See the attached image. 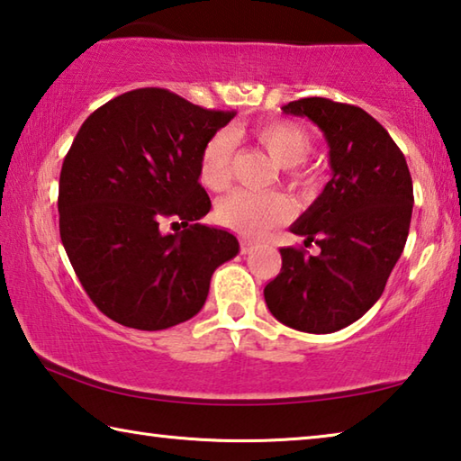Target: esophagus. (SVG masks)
Returning a JSON list of instances; mask_svg holds the SVG:
<instances>
[{
  "label": "esophagus",
  "instance_id": "34e87169",
  "mask_svg": "<svg viewBox=\"0 0 461 461\" xmlns=\"http://www.w3.org/2000/svg\"><path fill=\"white\" fill-rule=\"evenodd\" d=\"M252 241H249V240H240V252L241 254H249V252H252Z\"/></svg>",
  "mask_w": 461,
  "mask_h": 461
}]
</instances>
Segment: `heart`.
Listing matches in <instances>:
<instances>
[{"label": "heart", "mask_w": 461, "mask_h": 461, "mask_svg": "<svg viewBox=\"0 0 461 461\" xmlns=\"http://www.w3.org/2000/svg\"><path fill=\"white\" fill-rule=\"evenodd\" d=\"M252 136L276 165L285 167V181L293 189H309L313 185L311 170L301 165L311 152L313 140L299 123L268 120L256 123ZM236 150L231 131L220 130L207 140L199 158V178L212 191H223L230 185V165ZM288 215V203L278 193L233 191L217 205V220L244 236H260Z\"/></svg>", "instance_id": "1"}]
</instances>
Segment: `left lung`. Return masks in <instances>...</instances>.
Instances as JSON below:
<instances>
[{
	"instance_id": "obj_1",
	"label": "left lung",
	"mask_w": 461,
	"mask_h": 461,
	"mask_svg": "<svg viewBox=\"0 0 461 461\" xmlns=\"http://www.w3.org/2000/svg\"><path fill=\"white\" fill-rule=\"evenodd\" d=\"M305 115L330 144L331 181L291 225L315 243L313 257L283 248V268L264 286L270 313L307 333H333L360 319L380 299L407 244L412 181L401 148L362 107L325 97L283 105Z\"/></svg>"
}]
</instances>
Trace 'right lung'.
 <instances>
[{"label": "right lung", "mask_w": 461, "mask_h": 461, "mask_svg": "<svg viewBox=\"0 0 461 461\" xmlns=\"http://www.w3.org/2000/svg\"><path fill=\"white\" fill-rule=\"evenodd\" d=\"M233 115L144 87L77 131L59 181L60 240L93 305L115 323L158 331L186 321L205 305L215 268L240 252L233 233L199 223L212 209L201 150ZM162 219L184 231L165 234Z\"/></svg>", "instance_id": "obj_1"}]
</instances>
